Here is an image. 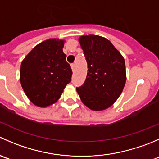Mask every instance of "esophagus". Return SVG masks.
Listing matches in <instances>:
<instances>
[{
  "instance_id": "esophagus-1",
  "label": "esophagus",
  "mask_w": 159,
  "mask_h": 159,
  "mask_svg": "<svg viewBox=\"0 0 159 159\" xmlns=\"http://www.w3.org/2000/svg\"><path fill=\"white\" fill-rule=\"evenodd\" d=\"M70 67H71L72 71H75V64H72V65H70Z\"/></svg>"
}]
</instances>
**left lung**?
<instances>
[{"label": "left lung", "instance_id": "obj_1", "mask_svg": "<svg viewBox=\"0 0 159 159\" xmlns=\"http://www.w3.org/2000/svg\"><path fill=\"white\" fill-rule=\"evenodd\" d=\"M88 63V74L77 92L85 106L103 111L119 98L126 82L125 62L121 53L107 38L98 35L78 39Z\"/></svg>", "mask_w": 159, "mask_h": 159}]
</instances>
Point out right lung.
I'll return each instance as SVG.
<instances>
[{
	"label": "right lung",
	"instance_id": "obj_1",
	"mask_svg": "<svg viewBox=\"0 0 159 159\" xmlns=\"http://www.w3.org/2000/svg\"><path fill=\"white\" fill-rule=\"evenodd\" d=\"M64 44V40H46L35 46L22 61L20 84L36 106L46 108L55 103L71 81L72 70L63 52Z\"/></svg>",
	"mask_w": 159,
	"mask_h": 159
}]
</instances>
